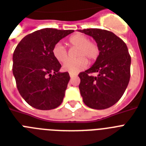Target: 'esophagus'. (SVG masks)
Returning a JSON list of instances; mask_svg holds the SVG:
<instances>
[{
  "label": "esophagus",
  "mask_w": 146,
  "mask_h": 146,
  "mask_svg": "<svg viewBox=\"0 0 146 146\" xmlns=\"http://www.w3.org/2000/svg\"><path fill=\"white\" fill-rule=\"evenodd\" d=\"M76 76V74H74V73H70V76L71 78L72 77H73V76Z\"/></svg>",
  "instance_id": "obj_1"
}]
</instances>
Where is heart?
Masks as SVG:
<instances>
[{
    "instance_id": "1",
    "label": "heart",
    "mask_w": 146,
    "mask_h": 146,
    "mask_svg": "<svg viewBox=\"0 0 146 146\" xmlns=\"http://www.w3.org/2000/svg\"><path fill=\"white\" fill-rule=\"evenodd\" d=\"M67 44L70 47H76V60L66 61L63 66L64 71L71 73H76L86 67L88 61H95L99 54L98 44L92 40L88 39L86 35L82 33H76L68 38ZM53 56L60 63H64L68 58L67 51L65 47L60 43H57L52 49Z\"/></svg>"
}]
</instances>
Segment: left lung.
<instances>
[{
	"instance_id": "1",
	"label": "left lung",
	"mask_w": 146,
	"mask_h": 146,
	"mask_svg": "<svg viewBox=\"0 0 146 146\" xmlns=\"http://www.w3.org/2000/svg\"><path fill=\"white\" fill-rule=\"evenodd\" d=\"M79 31L93 38L100 50L92 67L79 74V89L83 102L91 108H108L120 99L129 84L131 57L127 44L110 31L100 29ZM93 72L99 75H90Z\"/></svg>"
}]
</instances>
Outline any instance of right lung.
Returning a JSON list of instances; mask_svg holds the SVG:
<instances>
[{"instance_id":"right-lung-1","label":"right lung","mask_w":146,"mask_h":146,"mask_svg":"<svg viewBox=\"0 0 146 146\" xmlns=\"http://www.w3.org/2000/svg\"><path fill=\"white\" fill-rule=\"evenodd\" d=\"M73 30L46 28L26 35L13 55V73L23 99L33 108L51 110L60 105L70 81L68 72L60 73L61 65L52 49Z\"/></svg>"}]
</instances>
